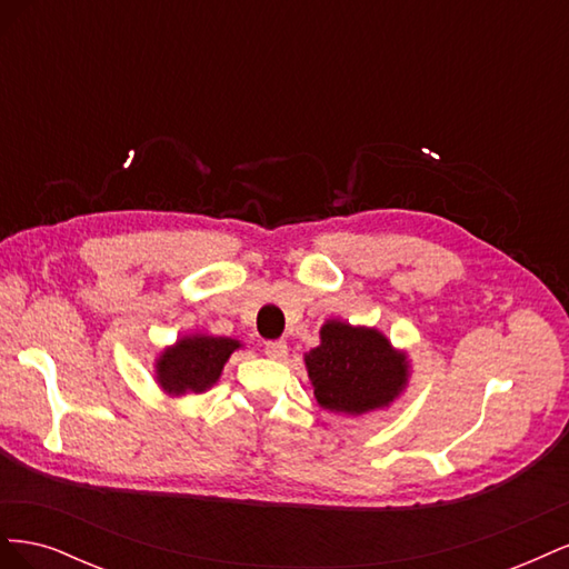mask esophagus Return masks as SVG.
I'll return each instance as SVG.
<instances>
[{"label": "esophagus", "mask_w": 569, "mask_h": 569, "mask_svg": "<svg viewBox=\"0 0 569 569\" xmlns=\"http://www.w3.org/2000/svg\"><path fill=\"white\" fill-rule=\"evenodd\" d=\"M266 356H270L272 360H284L287 358V341H282V339L266 341Z\"/></svg>", "instance_id": "1"}]
</instances>
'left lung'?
I'll return each instance as SVG.
<instances>
[{"label":"left lung","mask_w":569,"mask_h":569,"mask_svg":"<svg viewBox=\"0 0 569 569\" xmlns=\"http://www.w3.org/2000/svg\"><path fill=\"white\" fill-rule=\"evenodd\" d=\"M320 408L366 416L389 408L408 387L410 360L375 327L327 320L320 343L303 356Z\"/></svg>","instance_id":"left-lung-1"}]
</instances>
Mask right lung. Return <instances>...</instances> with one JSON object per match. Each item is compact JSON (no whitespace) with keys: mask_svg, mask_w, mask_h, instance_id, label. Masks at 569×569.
I'll return each mask as SVG.
<instances>
[{"mask_svg":"<svg viewBox=\"0 0 569 569\" xmlns=\"http://www.w3.org/2000/svg\"><path fill=\"white\" fill-rule=\"evenodd\" d=\"M237 349L242 341L232 337L187 335L159 353L153 363L157 385L168 396L209 391Z\"/></svg>","mask_w":569,"mask_h":569,"instance_id":"obj_1","label":"right lung"}]
</instances>
